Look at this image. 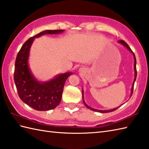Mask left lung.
<instances>
[{
  "mask_svg": "<svg viewBox=\"0 0 149 149\" xmlns=\"http://www.w3.org/2000/svg\"><path fill=\"white\" fill-rule=\"evenodd\" d=\"M118 43H119L120 44L123 45V46L125 47L126 49L127 50H129V51H130L131 53H132L133 56V58H134V81H133V83L132 84V88H131V95H130V98L131 95H132L133 94V86H134V82H135L136 81V74H137V72H136V58H135V55H134V54L133 53V52L132 51V50L131 49V48L129 47L128 45H127L125 42H124V40H119L118 41ZM82 101H83V103H84V105L87 107V108H88L89 109H90L91 110H93V111H95V112H101V113H107V112H113L114 111V110H116L117 109H118L119 107H120L121 105H123V104H122L121 105H120L119 107H116V108H114V109H110V110H98V109H93L92 108V107H89V105H88L87 104H86V103L84 101V90H83V88L82 89Z\"/></svg>",
  "mask_w": 149,
  "mask_h": 149,
  "instance_id": "8db88e82",
  "label": "left lung"
}]
</instances>
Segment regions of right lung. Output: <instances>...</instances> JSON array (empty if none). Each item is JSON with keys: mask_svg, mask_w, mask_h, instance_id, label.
Masks as SVG:
<instances>
[{"mask_svg": "<svg viewBox=\"0 0 149 149\" xmlns=\"http://www.w3.org/2000/svg\"><path fill=\"white\" fill-rule=\"evenodd\" d=\"M64 30H47L30 38L23 44L17 54L14 80L20 99L26 105L39 111L54 109L60 104L65 82L72 72L55 76L47 81L37 79L29 65L31 46L36 38L46 34H58Z\"/></svg>", "mask_w": 149, "mask_h": 149, "instance_id": "obj_1", "label": "right lung"}]
</instances>
